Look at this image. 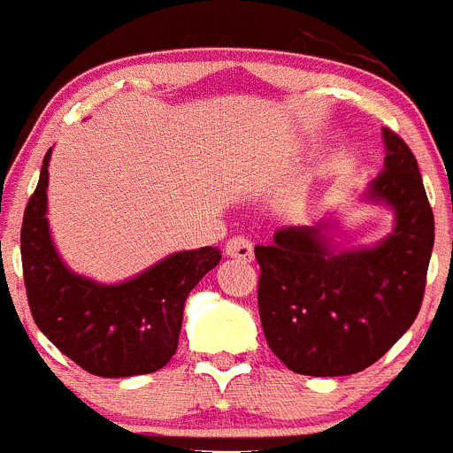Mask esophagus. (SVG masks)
<instances>
[{
  "label": "esophagus",
  "mask_w": 453,
  "mask_h": 453,
  "mask_svg": "<svg viewBox=\"0 0 453 453\" xmlns=\"http://www.w3.org/2000/svg\"><path fill=\"white\" fill-rule=\"evenodd\" d=\"M226 256L229 257H235V260H242V262H251L253 260V247L251 242H249L247 238H242V235H235V238H231L229 242H226Z\"/></svg>",
  "instance_id": "1"
}]
</instances>
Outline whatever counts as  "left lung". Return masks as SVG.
<instances>
[{"mask_svg": "<svg viewBox=\"0 0 453 453\" xmlns=\"http://www.w3.org/2000/svg\"><path fill=\"white\" fill-rule=\"evenodd\" d=\"M385 171L369 196L395 209L376 249L331 251L325 224L287 226L260 265L257 309L271 351L303 376H349L372 367L413 325L434 249V211L407 142L385 128Z\"/></svg>", "mask_w": 453, "mask_h": 453, "instance_id": "left-lung-1", "label": "left lung"}]
</instances>
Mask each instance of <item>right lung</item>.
I'll list each match as a JSON object with an SVG mask.
<instances>
[{"instance_id":"1","label":"right lung","mask_w":453,"mask_h":453,"mask_svg":"<svg viewBox=\"0 0 453 453\" xmlns=\"http://www.w3.org/2000/svg\"><path fill=\"white\" fill-rule=\"evenodd\" d=\"M49 159L21 222V269L33 320L59 351L102 378L153 373L178 351L184 300L219 262L215 247L173 253L131 282L102 287L71 273L46 222Z\"/></svg>"}]
</instances>
